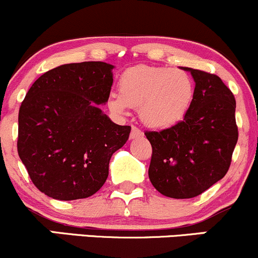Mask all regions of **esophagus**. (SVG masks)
I'll return each instance as SVG.
<instances>
[{"mask_svg":"<svg viewBox=\"0 0 258 258\" xmlns=\"http://www.w3.org/2000/svg\"><path fill=\"white\" fill-rule=\"evenodd\" d=\"M144 135V133L141 132L140 129L137 128V126H133L132 128V133H130V138L132 139H137V138H141Z\"/></svg>","mask_w":258,"mask_h":258,"instance_id":"1","label":"esophagus"}]
</instances>
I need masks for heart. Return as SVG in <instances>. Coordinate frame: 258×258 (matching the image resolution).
<instances>
[{
    "mask_svg": "<svg viewBox=\"0 0 258 258\" xmlns=\"http://www.w3.org/2000/svg\"><path fill=\"white\" fill-rule=\"evenodd\" d=\"M118 95H111L108 106L123 113L126 107L139 108L141 120L151 128H167L180 121L191 106L195 85L181 69L139 64L123 72Z\"/></svg>",
    "mask_w": 258,
    "mask_h": 258,
    "instance_id": "b5f03b06",
    "label": "heart"
}]
</instances>
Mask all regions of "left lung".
<instances>
[{"mask_svg":"<svg viewBox=\"0 0 258 258\" xmlns=\"http://www.w3.org/2000/svg\"><path fill=\"white\" fill-rule=\"evenodd\" d=\"M195 95L183 120L161 132H145L152 146L149 178L173 199L201 195L227 174L239 132L235 97L218 75L184 68Z\"/></svg>","mask_w":258,"mask_h":258,"instance_id":"1","label":"left lung"}]
</instances>
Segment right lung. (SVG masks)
I'll use <instances>...</instances> for the list:
<instances>
[{
  "instance_id": "1",
  "label": "right lung",
  "mask_w": 258,
  "mask_h": 258,
  "mask_svg": "<svg viewBox=\"0 0 258 258\" xmlns=\"http://www.w3.org/2000/svg\"><path fill=\"white\" fill-rule=\"evenodd\" d=\"M113 66L63 64L31 85L19 108L17 149L31 181L52 199L94 195L105 184L112 155L128 140L98 105L108 101Z\"/></svg>"
}]
</instances>
